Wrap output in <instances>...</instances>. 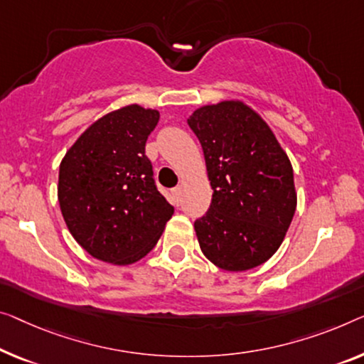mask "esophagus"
<instances>
[{
	"label": "esophagus",
	"mask_w": 364,
	"mask_h": 364,
	"mask_svg": "<svg viewBox=\"0 0 364 364\" xmlns=\"http://www.w3.org/2000/svg\"><path fill=\"white\" fill-rule=\"evenodd\" d=\"M171 194H173V198H175L178 203H180L181 200V186H176V188H173L171 189Z\"/></svg>",
	"instance_id": "34e87169"
}]
</instances>
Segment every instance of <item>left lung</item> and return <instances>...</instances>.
<instances>
[{"instance_id":"left-lung-1","label":"left lung","mask_w":364,"mask_h":364,"mask_svg":"<svg viewBox=\"0 0 364 364\" xmlns=\"http://www.w3.org/2000/svg\"><path fill=\"white\" fill-rule=\"evenodd\" d=\"M188 124L214 191L194 222L200 250L227 271L258 267L283 243L296 213L291 161L268 124L240 101L199 107Z\"/></svg>"}]
</instances>
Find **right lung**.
<instances>
[{"label": "right lung", "instance_id": "right-lung-1", "mask_svg": "<svg viewBox=\"0 0 364 364\" xmlns=\"http://www.w3.org/2000/svg\"><path fill=\"white\" fill-rule=\"evenodd\" d=\"M155 109L130 105L85 130L58 173V203L70 234L101 262L130 264L156 245L173 205L159 191L145 155Z\"/></svg>", "mask_w": 364, "mask_h": 364}]
</instances>
